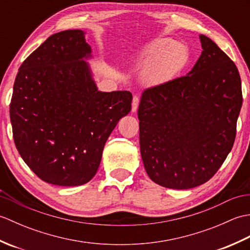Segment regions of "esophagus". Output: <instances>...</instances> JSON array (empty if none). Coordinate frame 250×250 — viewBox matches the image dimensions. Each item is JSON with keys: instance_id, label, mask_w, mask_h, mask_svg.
Segmentation results:
<instances>
[{"instance_id": "obj_1", "label": "esophagus", "mask_w": 250, "mask_h": 250, "mask_svg": "<svg viewBox=\"0 0 250 250\" xmlns=\"http://www.w3.org/2000/svg\"><path fill=\"white\" fill-rule=\"evenodd\" d=\"M139 103H140L139 97H136V95H134L133 100H132V111H133V113L137 110V107H139Z\"/></svg>"}]
</instances>
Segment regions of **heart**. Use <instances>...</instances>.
<instances>
[{"label":"heart","mask_w":250,"mask_h":250,"mask_svg":"<svg viewBox=\"0 0 250 250\" xmlns=\"http://www.w3.org/2000/svg\"><path fill=\"white\" fill-rule=\"evenodd\" d=\"M141 61L145 64L142 82L149 86L162 84L171 82L184 70L189 61V50L184 44L159 37L144 47Z\"/></svg>","instance_id":"heart-1"}]
</instances>
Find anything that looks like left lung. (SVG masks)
Returning <instances> with one entry per match:
<instances>
[{
	"mask_svg": "<svg viewBox=\"0 0 250 250\" xmlns=\"http://www.w3.org/2000/svg\"><path fill=\"white\" fill-rule=\"evenodd\" d=\"M187 75L148 88L139 105L143 163L169 189L206 183L231 151L243 97L237 67L208 37Z\"/></svg>",
	"mask_w": 250,
	"mask_h": 250,
	"instance_id": "obj_1",
	"label": "left lung"
}]
</instances>
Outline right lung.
Listing matches in <instances>:
<instances>
[{
    "label": "right lung",
    "instance_id": "obj_1",
    "mask_svg": "<svg viewBox=\"0 0 250 250\" xmlns=\"http://www.w3.org/2000/svg\"><path fill=\"white\" fill-rule=\"evenodd\" d=\"M82 30L49 36L19 67L9 106L15 145L44 182L72 187L91 180L104 145L130 113L129 91H99Z\"/></svg>",
    "mask_w": 250,
    "mask_h": 250
}]
</instances>
